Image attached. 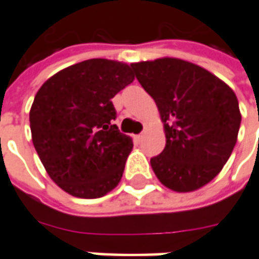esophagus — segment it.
I'll use <instances>...</instances> for the list:
<instances>
[{
    "label": "esophagus",
    "mask_w": 259,
    "mask_h": 259,
    "mask_svg": "<svg viewBox=\"0 0 259 259\" xmlns=\"http://www.w3.org/2000/svg\"><path fill=\"white\" fill-rule=\"evenodd\" d=\"M143 136H145L143 133H140V135H136V140H138V142H142V139H143Z\"/></svg>",
    "instance_id": "1"
}]
</instances>
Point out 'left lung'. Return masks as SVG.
Listing matches in <instances>:
<instances>
[{
  "label": "left lung",
  "mask_w": 259,
  "mask_h": 259,
  "mask_svg": "<svg viewBox=\"0 0 259 259\" xmlns=\"http://www.w3.org/2000/svg\"><path fill=\"white\" fill-rule=\"evenodd\" d=\"M165 123L166 145L150 159L157 179L176 192L210 182L236 143L241 113L231 87L208 70L179 58L130 64Z\"/></svg>",
  "instance_id": "1"
}]
</instances>
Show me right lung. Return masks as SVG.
<instances>
[{
    "label": "right lung",
    "mask_w": 259,
    "mask_h": 259,
    "mask_svg": "<svg viewBox=\"0 0 259 259\" xmlns=\"http://www.w3.org/2000/svg\"><path fill=\"white\" fill-rule=\"evenodd\" d=\"M133 80L127 64L92 58L58 71L37 92L30 110L32 143L63 191L94 199L120 182L133 142L113 124L112 99Z\"/></svg>",
    "instance_id": "right-lung-1"
}]
</instances>
